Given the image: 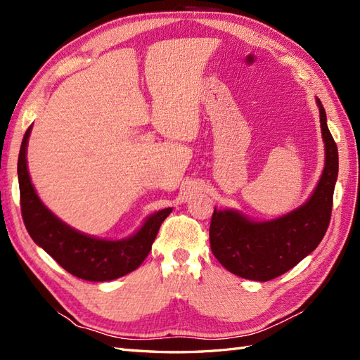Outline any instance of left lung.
I'll list each match as a JSON object with an SVG mask.
<instances>
[{"instance_id": "obj_1", "label": "left lung", "mask_w": 360, "mask_h": 360, "mask_svg": "<svg viewBox=\"0 0 360 360\" xmlns=\"http://www.w3.org/2000/svg\"><path fill=\"white\" fill-rule=\"evenodd\" d=\"M320 106L326 167L307 204L279 219L250 222L233 210H216L210 221V246L217 261L231 274L266 282L292 269L320 245L332 216L338 177V147Z\"/></svg>"}]
</instances>
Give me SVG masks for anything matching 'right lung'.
Returning a JSON list of instances; mask_svg holds the SVG:
<instances>
[{"mask_svg": "<svg viewBox=\"0 0 360 360\" xmlns=\"http://www.w3.org/2000/svg\"><path fill=\"white\" fill-rule=\"evenodd\" d=\"M27 129L18 158L20 212L28 234L40 248L76 278L103 282L124 276L141 266L151 250L159 228L171 209L151 214L141 230L126 240L111 242L84 236L63 224L39 200L27 169Z\"/></svg>", "mask_w": 360, "mask_h": 360, "instance_id": "obj_1", "label": "right lung"}]
</instances>
